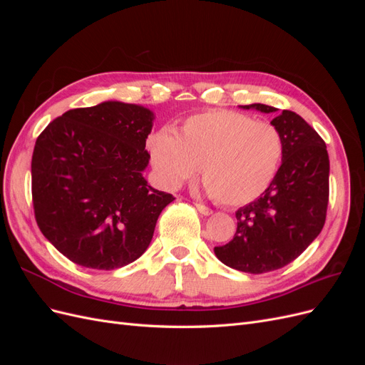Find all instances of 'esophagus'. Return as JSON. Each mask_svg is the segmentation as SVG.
Masks as SVG:
<instances>
[{"label": "esophagus", "instance_id": "esophagus-1", "mask_svg": "<svg viewBox=\"0 0 365 365\" xmlns=\"http://www.w3.org/2000/svg\"><path fill=\"white\" fill-rule=\"evenodd\" d=\"M196 205V210L197 212H200L201 215H204V216H208V215H212L213 212H212V208H208L207 205H204V204H195Z\"/></svg>", "mask_w": 365, "mask_h": 365}]
</instances>
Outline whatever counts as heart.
Here are the masks:
<instances>
[{
    "mask_svg": "<svg viewBox=\"0 0 365 365\" xmlns=\"http://www.w3.org/2000/svg\"><path fill=\"white\" fill-rule=\"evenodd\" d=\"M157 180L175 190L201 165L204 189L224 205L256 201L271 185L283 157L280 132L267 121L212 109L187 118L176 132L149 138Z\"/></svg>",
    "mask_w": 365,
    "mask_h": 365,
    "instance_id": "1",
    "label": "heart"
}]
</instances>
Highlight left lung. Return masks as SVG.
I'll return each mask as SVG.
<instances>
[{"mask_svg": "<svg viewBox=\"0 0 365 365\" xmlns=\"http://www.w3.org/2000/svg\"><path fill=\"white\" fill-rule=\"evenodd\" d=\"M239 108L264 114L279 111L262 103ZM271 125L283 141L282 165L264 193L236 212L233 240L215 248L227 267L250 274L283 268L300 256L322 233L329 202V155L323 138L286 109Z\"/></svg>", "mask_w": 365, "mask_h": 365, "instance_id": "left-lung-1", "label": "left lung"}]
</instances>
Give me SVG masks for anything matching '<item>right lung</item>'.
Returning <instances> with one entry per match:
<instances>
[{
  "mask_svg": "<svg viewBox=\"0 0 365 365\" xmlns=\"http://www.w3.org/2000/svg\"><path fill=\"white\" fill-rule=\"evenodd\" d=\"M149 108L117 101L70 109L42 130L31 157V196L42 235L71 262L115 269L150 244L175 197L143 176Z\"/></svg>",
  "mask_w": 365,
  "mask_h": 365,
  "instance_id": "right-lung-1",
  "label": "right lung"
}]
</instances>
